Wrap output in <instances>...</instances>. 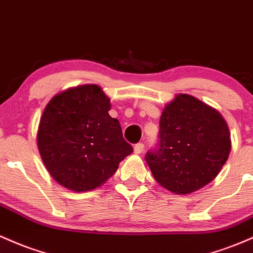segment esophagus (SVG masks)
I'll return each instance as SVG.
<instances>
[{
	"label": "esophagus",
	"mask_w": 253,
	"mask_h": 253,
	"mask_svg": "<svg viewBox=\"0 0 253 253\" xmlns=\"http://www.w3.org/2000/svg\"><path fill=\"white\" fill-rule=\"evenodd\" d=\"M143 149H144V144L143 143H137V144H135V147H134V153L135 154H141L142 152H143Z\"/></svg>",
	"instance_id": "esophagus-1"
}]
</instances>
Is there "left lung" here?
<instances>
[{"instance_id":"8db88e82","label":"left lung","mask_w":253,"mask_h":253,"mask_svg":"<svg viewBox=\"0 0 253 253\" xmlns=\"http://www.w3.org/2000/svg\"><path fill=\"white\" fill-rule=\"evenodd\" d=\"M159 138L146 161L155 180L178 195L215 179L231 152V134L220 112L189 94L175 95L165 106Z\"/></svg>"}]
</instances>
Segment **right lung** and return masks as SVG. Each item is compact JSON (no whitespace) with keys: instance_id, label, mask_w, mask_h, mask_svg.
<instances>
[{"instance_id":"obj_1","label":"right lung","mask_w":253,"mask_h":253,"mask_svg":"<svg viewBox=\"0 0 253 253\" xmlns=\"http://www.w3.org/2000/svg\"><path fill=\"white\" fill-rule=\"evenodd\" d=\"M110 109V99L96 84L58 93L45 106L37 143L51 177L64 188H99L132 153Z\"/></svg>"}]
</instances>
